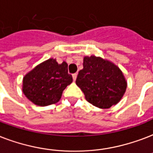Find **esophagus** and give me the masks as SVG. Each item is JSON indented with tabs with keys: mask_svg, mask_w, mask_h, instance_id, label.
I'll return each instance as SVG.
<instances>
[{
	"mask_svg": "<svg viewBox=\"0 0 153 153\" xmlns=\"http://www.w3.org/2000/svg\"><path fill=\"white\" fill-rule=\"evenodd\" d=\"M72 77H73V79H74V81H75V80H76V79H77V73L72 74Z\"/></svg>",
	"mask_w": 153,
	"mask_h": 153,
	"instance_id": "obj_1",
	"label": "esophagus"
}]
</instances>
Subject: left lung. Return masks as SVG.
Masks as SVG:
<instances>
[{
	"mask_svg": "<svg viewBox=\"0 0 153 153\" xmlns=\"http://www.w3.org/2000/svg\"><path fill=\"white\" fill-rule=\"evenodd\" d=\"M75 82L87 102L100 108L116 104L127 88V82L118 66L95 56L84 57L83 69L79 72Z\"/></svg>",
	"mask_w": 153,
	"mask_h": 153,
	"instance_id": "1",
	"label": "left lung"
}]
</instances>
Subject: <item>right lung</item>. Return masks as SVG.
I'll use <instances>...</instances> for the list:
<instances>
[{
  "label": "right lung",
  "mask_w": 153,
  "mask_h": 153,
  "mask_svg": "<svg viewBox=\"0 0 153 153\" xmlns=\"http://www.w3.org/2000/svg\"><path fill=\"white\" fill-rule=\"evenodd\" d=\"M67 63L51 58L39 64L23 79L22 91L34 104L45 107L58 102L64 89L73 81Z\"/></svg>",
  "instance_id": "obj_1"
}]
</instances>
